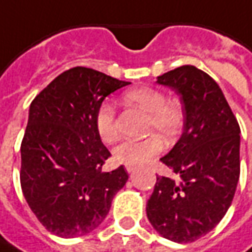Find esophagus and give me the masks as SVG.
<instances>
[{
	"mask_svg": "<svg viewBox=\"0 0 252 252\" xmlns=\"http://www.w3.org/2000/svg\"><path fill=\"white\" fill-rule=\"evenodd\" d=\"M126 171H128L129 174H132V173L135 171V167H133V166H126Z\"/></svg>",
	"mask_w": 252,
	"mask_h": 252,
	"instance_id": "esophagus-1",
	"label": "esophagus"
}]
</instances>
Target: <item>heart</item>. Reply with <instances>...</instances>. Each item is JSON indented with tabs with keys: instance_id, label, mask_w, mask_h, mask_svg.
<instances>
[{
	"instance_id": "1",
	"label": "heart",
	"mask_w": 252,
	"mask_h": 252,
	"mask_svg": "<svg viewBox=\"0 0 252 252\" xmlns=\"http://www.w3.org/2000/svg\"><path fill=\"white\" fill-rule=\"evenodd\" d=\"M123 99L147 113L146 132L151 133L143 140H126L113 150V159L126 166H140L158 155L166 143L174 142L184 128L185 113L177 99L166 98V94L154 88L132 89ZM95 128L105 143L115 142L119 136L116 110L109 102H102L95 112Z\"/></svg>"
}]
</instances>
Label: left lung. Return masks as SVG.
Returning a JSON list of instances; mask_svg holds the SVG:
<instances>
[{
  "label": "left lung",
  "mask_w": 252,
  "mask_h": 252,
  "mask_svg": "<svg viewBox=\"0 0 252 252\" xmlns=\"http://www.w3.org/2000/svg\"><path fill=\"white\" fill-rule=\"evenodd\" d=\"M180 95L184 133L160 160L180 177H157L147 201L154 229L175 243L211 232L231 206L240 175V128L221 89L206 72L181 66L158 77Z\"/></svg>",
  "instance_id": "left-lung-1"
}]
</instances>
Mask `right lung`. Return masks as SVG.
Wrapping results in <instances>:
<instances>
[{
    "label": "right lung",
    "mask_w": 252,
    "mask_h": 252,
    "mask_svg": "<svg viewBox=\"0 0 252 252\" xmlns=\"http://www.w3.org/2000/svg\"><path fill=\"white\" fill-rule=\"evenodd\" d=\"M129 82L88 67L58 75L30 106L20 182L37 220L61 238L90 233L128 181L124 166L104 173L110 153L95 128L105 97Z\"/></svg>",
    "instance_id": "right-lung-1"
}]
</instances>
